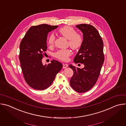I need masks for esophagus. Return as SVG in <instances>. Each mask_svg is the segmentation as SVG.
<instances>
[{
	"label": "esophagus",
	"instance_id": "34e87169",
	"mask_svg": "<svg viewBox=\"0 0 126 126\" xmlns=\"http://www.w3.org/2000/svg\"><path fill=\"white\" fill-rule=\"evenodd\" d=\"M68 66V65L67 64H63V69H65V68H67Z\"/></svg>",
	"mask_w": 126,
	"mask_h": 126
}]
</instances>
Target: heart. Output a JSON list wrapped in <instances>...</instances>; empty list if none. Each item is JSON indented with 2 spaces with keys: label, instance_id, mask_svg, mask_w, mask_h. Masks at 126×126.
Masks as SVG:
<instances>
[{
  "label": "heart",
  "instance_id": "1",
  "mask_svg": "<svg viewBox=\"0 0 126 126\" xmlns=\"http://www.w3.org/2000/svg\"><path fill=\"white\" fill-rule=\"evenodd\" d=\"M59 33L69 41L70 46L74 49H77L81 47L83 39L82 36L77 33L76 31L72 27L69 26H64L59 30ZM55 40V36L53 34H50L48 38L49 45H53ZM71 51L69 49H61L57 51L55 54V57L58 59L66 61L69 59V57L71 55Z\"/></svg>",
  "mask_w": 126,
  "mask_h": 126
}]
</instances>
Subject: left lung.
I'll return each mask as SVG.
<instances>
[{"label": "left lung", "mask_w": 126, "mask_h": 126, "mask_svg": "<svg viewBox=\"0 0 126 126\" xmlns=\"http://www.w3.org/2000/svg\"><path fill=\"white\" fill-rule=\"evenodd\" d=\"M83 33V43L74 59L84 67L80 69L70 64L74 74L70 84L75 91L83 93L90 90L96 84L104 61L103 42L97 30L92 25L81 24L76 26Z\"/></svg>", "instance_id": "obj_1"}]
</instances>
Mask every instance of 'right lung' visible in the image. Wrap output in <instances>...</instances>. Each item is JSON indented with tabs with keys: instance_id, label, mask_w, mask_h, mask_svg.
<instances>
[{
	"instance_id": "add662e5",
	"label": "right lung",
	"mask_w": 126,
	"mask_h": 126,
	"mask_svg": "<svg viewBox=\"0 0 126 126\" xmlns=\"http://www.w3.org/2000/svg\"><path fill=\"white\" fill-rule=\"evenodd\" d=\"M57 27L46 24L32 26L20 43L19 60L23 74L28 85L34 89L48 88L62 68L55 60L44 65L42 62L43 54L47 49V35Z\"/></svg>"
}]
</instances>
